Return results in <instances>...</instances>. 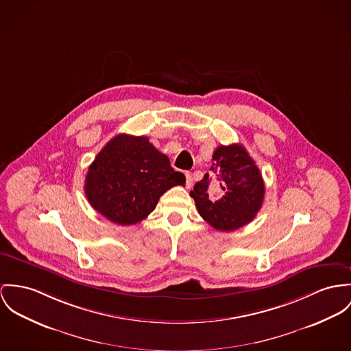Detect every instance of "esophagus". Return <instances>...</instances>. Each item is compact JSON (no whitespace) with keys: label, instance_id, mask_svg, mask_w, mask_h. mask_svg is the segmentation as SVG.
<instances>
[{"label":"esophagus","instance_id":"34e87169","mask_svg":"<svg viewBox=\"0 0 351 351\" xmlns=\"http://www.w3.org/2000/svg\"><path fill=\"white\" fill-rule=\"evenodd\" d=\"M193 184V180H192V175L191 172H186V187L191 189Z\"/></svg>","mask_w":351,"mask_h":351}]
</instances>
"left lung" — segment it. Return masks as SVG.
I'll use <instances>...</instances> for the list:
<instances>
[{
  "instance_id": "obj_1",
  "label": "left lung",
  "mask_w": 351,
  "mask_h": 351,
  "mask_svg": "<svg viewBox=\"0 0 351 351\" xmlns=\"http://www.w3.org/2000/svg\"><path fill=\"white\" fill-rule=\"evenodd\" d=\"M210 169L191 191L200 216L219 231H234L250 223L262 208L265 183L245 148L241 144L217 147Z\"/></svg>"
}]
</instances>
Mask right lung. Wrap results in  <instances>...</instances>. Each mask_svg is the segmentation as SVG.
Masks as SVG:
<instances>
[{
    "mask_svg": "<svg viewBox=\"0 0 351 351\" xmlns=\"http://www.w3.org/2000/svg\"><path fill=\"white\" fill-rule=\"evenodd\" d=\"M186 176L145 136L120 134L109 140L89 165L85 196L108 220L130 226L149 215L160 196Z\"/></svg>",
    "mask_w": 351,
    "mask_h": 351,
    "instance_id": "add662e5",
    "label": "right lung"
}]
</instances>
